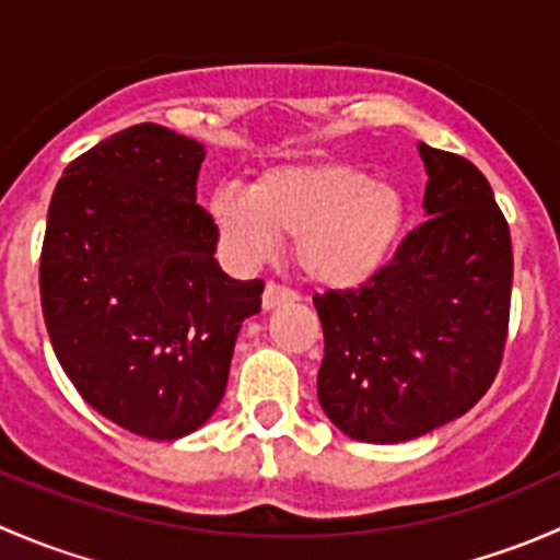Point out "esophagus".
<instances>
[{
  "instance_id": "obj_1",
  "label": "esophagus",
  "mask_w": 560,
  "mask_h": 560,
  "mask_svg": "<svg viewBox=\"0 0 560 560\" xmlns=\"http://www.w3.org/2000/svg\"><path fill=\"white\" fill-rule=\"evenodd\" d=\"M298 292L295 290H290V287H284V284H279V281H268V287H265V292H262V308H276V306H281V303H292V301H298Z\"/></svg>"
}]
</instances>
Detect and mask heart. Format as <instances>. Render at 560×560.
<instances>
[{
  "mask_svg": "<svg viewBox=\"0 0 560 560\" xmlns=\"http://www.w3.org/2000/svg\"><path fill=\"white\" fill-rule=\"evenodd\" d=\"M208 217L224 257L244 270L270 262L281 238H295V262L308 279L349 290L374 279L404 238L409 208L400 191L341 162L281 165L252 189L222 186Z\"/></svg>",
  "mask_w": 560,
  "mask_h": 560,
  "instance_id": "obj_1",
  "label": "heart"
}]
</instances>
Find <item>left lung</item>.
<instances>
[{
	"mask_svg": "<svg viewBox=\"0 0 560 560\" xmlns=\"http://www.w3.org/2000/svg\"><path fill=\"white\" fill-rule=\"evenodd\" d=\"M428 219L354 290L314 295L325 358L316 398L354 442L398 444L466 415L501 369L512 241L488 178L420 143Z\"/></svg>",
	"mask_w": 560,
	"mask_h": 560,
	"instance_id": "left-lung-1",
	"label": "left lung"
}]
</instances>
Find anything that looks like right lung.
Segmentation results:
<instances>
[{
	"mask_svg": "<svg viewBox=\"0 0 560 560\" xmlns=\"http://www.w3.org/2000/svg\"><path fill=\"white\" fill-rule=\"evenodd\" d=\"M206 149L135 124L72 160L39 254V301L61 369L116 425L171 442L222 400L241 322L262 279H230L197 206Z\"/></svg>",
	"mask_w": 560,
	"mask_h": 560,
	"instance_id": "1",
	"label": "right lung"
}]
</instances>
